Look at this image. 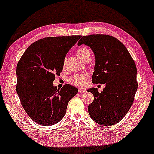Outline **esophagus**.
<instances>
[{
	"instance_id": "obj_1",
	"label": "esophagus",
	"mask_w": 154,
	"mask_h": 154,
	"mask_svg": "<svg viewBox=\"0 0 154 154\" xmlns=\"http://www.w3.org/2000/svg\"><path fill=\"white\" fill-rule=\"evenodd\" d=\"M86 91L85 89H84V88H80V89H79V93H86Z\"/></svg>"
}]
</instances>
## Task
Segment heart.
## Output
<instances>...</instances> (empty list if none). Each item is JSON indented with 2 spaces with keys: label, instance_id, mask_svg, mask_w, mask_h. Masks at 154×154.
I'll return each mask as SVG.
<instances>
[{
  "label": "heart",
  "instance_id": "b5f03b06",
  "mask_svg": "<svg viewBox=\"0 0 154 154\" xmlns=\"http://www.w3.org/2000/svg\"><path fill=\"white\" fill-rule=\"evenodd\" d=\"M77 55L81 59L82 61H84L88 57L91 56V52L86 47H81L77 51ZM87 75L86 74H77L73 75L69 80L70 83L73 85H77V86H82L84 84V81Z\"/></svg>",
  "mask_w": 154,
  "mask_h": 154
}]
</instances>
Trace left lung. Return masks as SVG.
I'll list each match as a JSON object with an SVG mask.
<instances>
[{
	"mask_svg": "<svg viewBox=\"0 0 154 154\" xmlns=\"http://www.w3.org/2000/svg\"><path fill=\"white\" fill-rule=\"evenodd\" d=\"M82 44L89 47L95 55L92 82L106 84L101 93L97 88L87 90L94 95L88 114L99 125H114L125 116L133 103L138 88L135 63L125 46L109 35L83 36L78 45Z\"/></svg>",
	"mask_w": 154,
	"mask_h": 154,
	"instance_id": "obj_1",
	"label": "left lung"
}]
</instances>
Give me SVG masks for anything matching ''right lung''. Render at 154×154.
<instances>
[{"mask_svg": "<svg viewBox=\"0 0 154 154\" xmlns=\"http://www.w3.org/2000/svg\"><path fill=\"white\" fill-rule=\"evenodd\" d=\"M80 37H47L37 40L18 62L16 91L27 114L40 125L59 122L66 114L69 101L79 91L67 84L59 89L53 82L55 75L62 72L66 54Z\"/></svg>", "mask_w": 154, "mask_h": 154, "instance_id": "obj_1", "label": "right lung"}]
</instances>
